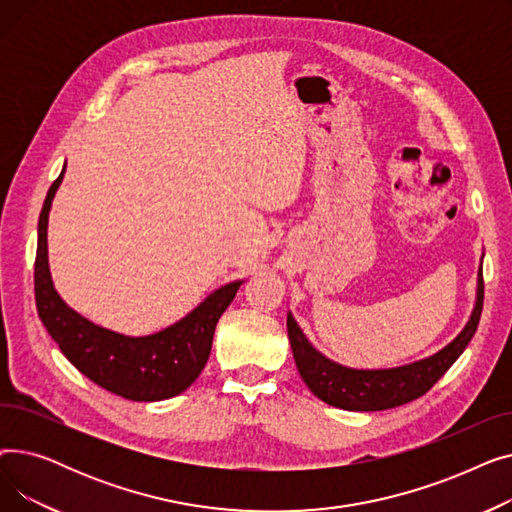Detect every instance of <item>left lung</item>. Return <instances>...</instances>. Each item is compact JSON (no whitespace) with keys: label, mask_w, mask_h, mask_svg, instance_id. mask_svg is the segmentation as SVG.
I'll return each mask as SVG.
<instances>
[{"label":"left lung","mask_w":512,"mask_h":512,"mask_svg":"<svg viewBox=\"0 0 512 512\" xmlns=\"http://www.w3.org/2000/svg\"><path fill=\"white\" fill-rule=\"evenodd\" d=\"M483 307V274L479 267L477 274V294L471 317L452 342H448L442 351L432 357L419 359L409 365L390 367V369H353L340 365L307 340L297 319L288 311L286 328L288 340L294 355V363L301 373L307 388L319 398L328 402L330 407L344 411H386L423 396L432 388L442 375L452 367V363L463 355L467 344L471 342Z\"/></svg>","instance_id":"left-lung-1"}]
</instances>
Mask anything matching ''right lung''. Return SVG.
Listing matches in <instances>:
<instances>
[{
    "mask_svg": "<svg viewBox=\"0 0 512 512\" xmlns=\"http://www.w3.org/2000/svg\"><path fill=\"white\" fill-rule=\"evenodd\" d=\"M64 172L66 164L47 191L37 228L35 301L43 326L58 342L64 357L107 392L139 402L166 400L184 392L203 371L215 324L245 280L215 288L176 324L149 336H124L93 324L64 303L49 272L47 222Z\"/></svg>",
    "mask_w": 512,
    "mask_h": 512,
    "instance_id": "obj_1",
    "label": "right lung"
}]
</instances>
